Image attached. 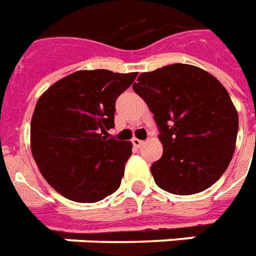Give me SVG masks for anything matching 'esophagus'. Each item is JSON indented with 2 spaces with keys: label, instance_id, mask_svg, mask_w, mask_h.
<instances>
[{
  "label": "esophagus",
  "instance_id": "34e87169",
  "mask_svg": "<svg viewBox=\"0 0 256 256\" xmlns=\"http://www.w3.org/2000/svg\"><path fill=\"white\" fill-rule=\"evenodd\" d=\"M132 144H134L135 148H142L143 144H144V142H143V140H140V139L134 138V139H132Z\"/></svg>",
  "mask_w": 256,
  "mask_h": 256
}]
</instances>
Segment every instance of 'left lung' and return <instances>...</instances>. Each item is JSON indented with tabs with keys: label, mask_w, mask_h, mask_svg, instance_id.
Masks as SVG:
<instances>
[{
	"label": "left lung",
	"mask_w": 256,
	"mask_h": 256,
	"mask_svg": "<svg viewBox=\"0 0 256 256\" xmlns=\"http://www.w3.org/2000/svg\"><path fill=\"white\" fill-rule=\"evenodd\" d=\"M132 88L160 131L164 152L150 166L156 183L180 196L212 186L229 166L238 132L224 85L200 67L175 63L142 73Z\"/></svg>",
	"instance_id": "obj_1"
}]
</instances>
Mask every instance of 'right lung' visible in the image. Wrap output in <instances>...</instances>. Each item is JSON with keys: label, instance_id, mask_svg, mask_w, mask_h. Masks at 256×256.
Here are the masks:
<instances>
[{"label": "right lung", "instance_id": "1", "mask_svg": "<svg viewBox=\"0 0 256 256\" xmlns=\"http://www.w3.org/2000/svg\"><path fill=\"white\" fill-rule=\"evenodd\" d=\"M136 76L81 70L38 99L30 128L32 157L63 197L96 202L120 188L132 144L108 138V131L114 126L117 98Z\"/></svg>", "mask_w": 256, "mask_h": 256}]
</instances>
